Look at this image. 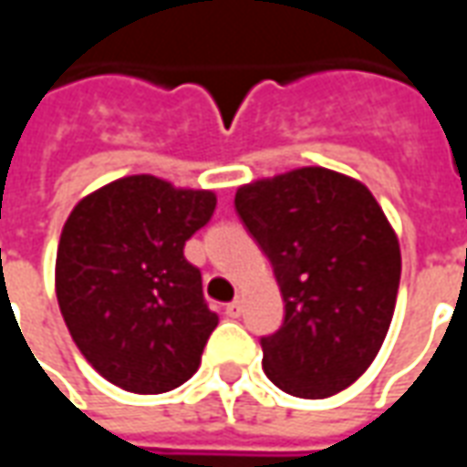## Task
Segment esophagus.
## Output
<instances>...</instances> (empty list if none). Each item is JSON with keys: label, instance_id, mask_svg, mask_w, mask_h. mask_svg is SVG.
<instances>
[{"label": "esophagus", "instance_id": "obj_1", "mask_svg": "<svg viewBox=\"0 0 467 467\" xmlns=\"http://www.w3.org/2000/svg\"><path fill=\"white\" fill-rule=\"evenodd\" d=\"M224 315H227V317H240V315H243V303H240V300L227 303L224 305Z\"/></svg>", "mask_w": 467, "mask_h": 467}]
</instances>
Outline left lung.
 Returning a JSON list of instances; mask_svg holds the SVG:
<instances>
[{
    "mask_svg": "<svg viewBox=\"0 0 467 467\" xmlns=\"http://www.w3.org/2000/svg\"><path fill=\"white\" fill-rule=\"evenodd\" d=\"M234 210L267 254L285 303L260 337L265 375L320 400L370 368L390 327L400 244L370 190L325 167L244 184Z\"/></svg>",
    "mask_w": 467,
    "mask_h": 467,
    "instance_id": "8db88e82",
    "label": "left lung"
}]
</instances>
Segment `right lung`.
Here are the masks:
<instances>
[{"label": "right lung", "instance_id": "obj_1", "mask_svg": "<svg viewBox=\"0 0 467 467\" xmlns=\"http://www.w3.org/2000/svg\"><path fill=\"white\" fill-rule=\"evenodd\" d=\"M210 190L132 174L87 194L57 250V300L69 335L102 378L157 395L200 368L217 315L184 243L214 213Z\"/></svg>", "mask_w": 467, "mask_h": 467}]
</instances>
